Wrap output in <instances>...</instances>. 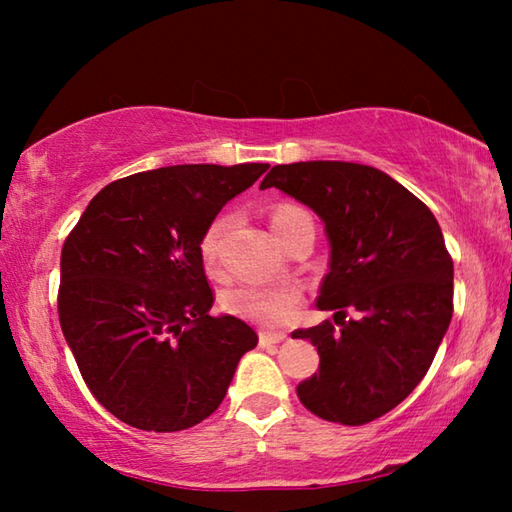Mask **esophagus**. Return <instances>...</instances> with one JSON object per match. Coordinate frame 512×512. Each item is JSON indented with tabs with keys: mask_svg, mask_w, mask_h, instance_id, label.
Masks as SVG:
<instances>
[{
	"mask_svg": "<svg viewBox=\"0 0 512 512\" xmlns=\"http://www.w3.org/2000/svg\"><path fill=\"white\" fill-rule=\"evenodd\" d=\"M287 339V334L282 332H262L259 334V345H275Z\"/></svg>",
	"mask_w": 512,
	"mask_h": 512,
	"instance_id": "obj_1",
	"label": "esophagus"
}]
</instances>
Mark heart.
<instances>
[{
    "instance_id": "obj_1",
    "label": "heart",
    "mask_w": 512,
    "mask_h": 512,
    "mask_svg": "<svg viewBox=\"0 0 512 512\" xmlns=\"http://www.w3.org/2000/svg\"><path fill=\"white\" fill-rule=\"evenodd\" d=\"M232 225H235V216L221 214L205 228L201 241H198V253H201L207 271H214V268L219 266L223 241ZM271 225L282 244L291 235H296L300 228H307V225L314 228V225H311V216L302 210V207L291 203H280L275 207L271 214ZM300 302L302 289L298 284H275V287L241 284V287L223 293L225 311L264 327L287 325L289 320L296 316Z\"/></svg>"
}]
</instances>
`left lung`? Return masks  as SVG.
<instances>
[{
    "instance_id": "obj_1",
    "label": "left lung",
    "mask_w": 512,
    "mask_h": 512,
    "mask_svg": "<svg viewBox=\"0 0 512 512\" xmlns=\"http://www.w3.org/2000/svg\"><path fill=\"white\" fill-rule=\"evenodd\" d=\"M268 187L311 207L332 248L316 305L340 327L325 320L291 334L320 354L318 372L298 384L300 402L327 422L377 420L427 375L452 320L454 262L436 216L357 162L277 164L259 185Z\"/></svg>"
}]
</instances>
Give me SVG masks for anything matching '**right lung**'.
Instances as JSON below:
<instances>
[{
  "mask_svg": "<svg viewBox=\"0 0 512 512\" xmlns=\"http://www.w3.org/2000/svg\"><path fill=\"white\" fill-rule=\"evenodd\" d=\"M268 169L176 164L101 189L60 253L58 318L101 406L144 431H183L223 402L257 345L235 316H210L198 241Z\"/></svg>",
  "mask_w": 512,
  "mask_h": 512,
  "instance_id": "obj_1",
  "label": "right lung"
}]
</instances>
